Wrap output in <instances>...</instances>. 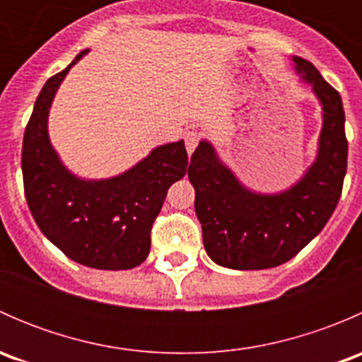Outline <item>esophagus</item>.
Listing matches in <instances>:
<instances>
[{
    "label": "esophagus",
    "instance_id": "1",
    "mask_svg": "<svg viewBox=\"0 0 362 362\" xmlns=\"http://www.w3.org/2000/svg\"><path fill=\"white\" fill-rule=\"evenodd\" d=\"M199 138L202 136H199V133H196V131H187V133H185L184 140H185V148H187L189 154H192V152H194V148L198 147Z\"/></svg>",
    "mask_w": 362,
    "mask_h": 362
}]
</instances>
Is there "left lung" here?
I'll use <instances>...</instances> for the list:
<instances>
[{
  "instance_id": "obj_1",
  "label": "left lung",
  "mask_w": 362,
  "mask_h": 362,
  "mask_svg": "<svg viewBox=\"0 0 362 362\" xmlns=\"http://www.w3.org/2000/svg\"><path fill=\"white\" fill-rule=\"evenodd\" d=\"M294 63L324 110L319 156L294 187L273 196L247 191L208 141L191 156L189 180L204 250L226 268L268 269L287 262L322 231L341 196L349 154L341 98L310 61L294 57Z\"/></svg>"
}]
</instances>
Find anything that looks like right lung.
<instances>
[{
  "label": "right lung",
  "mask_w": 362,
  "mask_h": 362,
  "mask_svg": "<svg viewBox=\"0 0 362 362\" xmlns=\"http://www.w3.org/2000/svg\"><path fill=\"white\" fill-rule=\"evenodd\" d=\"M69 66L36 98L23 141L25 202L40 231L64 255L96 269H131L151 252V231L173 182L187 171L184 140L160 145L110 180L87 182L61 164L47 134V115Z\"/></svg>",
  "instance_id": "add662e5"
}]
</instances>
